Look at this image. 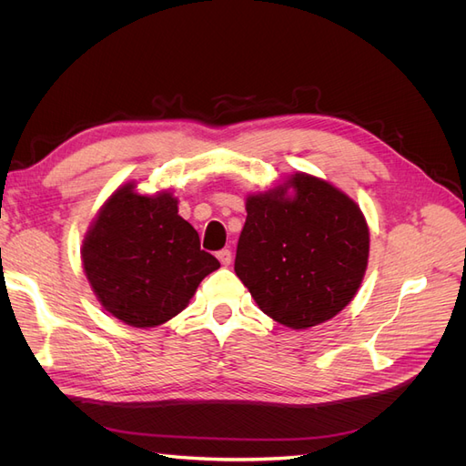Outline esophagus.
Segmentation results:
<instances>
[{"mask_svg": "<svg viewBox=\"0 0 466 466\" xmlns=\"http://www.w3.org/2000/svg\"><path fill=\"white\" fill-rule=\"evenodd\" d=\"M218 258H219V262L223 264V266H229L231 264V250L229 248H223V250H219L218 252Z\"/></svg>", "mask_w": 466, "mask_h": 466, "instance_id": "1", "label": "esophagus"}]
</instances>
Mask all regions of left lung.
I'll list each match as a JSON object with an SVG mask.
<instances>
[{"mask_svg": "<svg viewBox=\"0 0 466 466\" xmlns=\"http://www.w3.org/2000/svg\"><path fill=\"white\" fill-rule=\"evenodd\" d=\"M245 208L235 274L262 313L305 330L354 299L368 270L370 228L346 192L295 173L248 194Z\"/></svg>", "mask_w": 466, "mask_h": 466, "instance_id": "left-lung-1", "label": "left lung"}]
</instances>
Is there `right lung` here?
<instances>
[{
    "label": "right lung",
    "mask_w": 466,
    "mask_h": 466,
    "mask_svg": "<svg viewBox=\"0 0 466 466\" xmlns=\"http://www.w3.org/2000/svg\"><path fill=\"white\" fill-rule=\"evenodd\" d=\"M126 182L108 196L83 238V270L106 311L134 329L178 315L200 281L219 268L178 216L173 192H136Z\"/></svg>",
    "instance_id": "add662e5"
}]
</instances>
